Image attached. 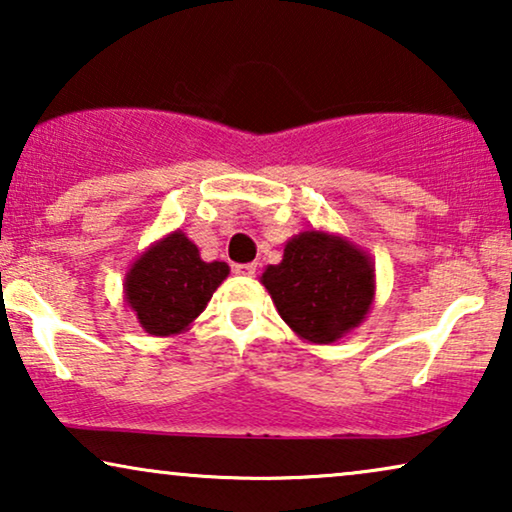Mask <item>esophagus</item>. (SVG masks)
<instances>
[{"mask_svg":"<svg viewBox=\"0 0 512 512\" xmlns=\"http://www.w3.org/2000/svg\"><path fill=\"white\" fill-rule=\"evenodd\" d=\"M233 270H235V275L254 277L256 275V263H237Z\"/></svg>","mask_w":512,"mask_h":512,"instance_id":"esophagus-1","label":"esophagus"}]
</instances>
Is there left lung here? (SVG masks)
<instances>
[{"label":"left lung","instance_id":"obj_1","mask_svg":"<svg viewBox=\"0 0 512 512\" xmlns=\"http://www.w3.org/2000/svg\"><path fill=\"white\" fill-rule=\"evenodd\" d=\"M261 282L279 317L317 345H331L359 326L375 300V268L366 251L314 228L286 242L282 263L268 265Z\"/></svg>","mask_w":512,"mask_h":512}]
</instances>
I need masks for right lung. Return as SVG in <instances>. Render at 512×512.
<instances>
[{"instance_id": "1", "label": "right lung", "mask_w": 512, "mask_h": 512, "mask_svg": "<svg viewBox=\"0 0 512 512\" xmlns=\"http://www.w3.org/2000/svg\"><path fill=\"white\" fill-rule=\"evenodd\" d=\"M228 272L223 261H202L198 247L174 230L130 265L125 303L146 333L165 338L186 331L200 317Z\"/></svg>"}]
</instances>
